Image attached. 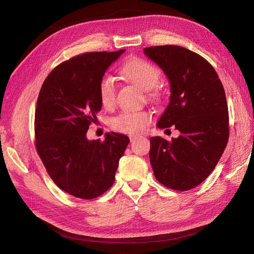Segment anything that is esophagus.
<instances>
[{"instance_id":"34e87169","label":"esophagus","mask_w":254,"mask_h":254,"mask_svg":"<svg viewBox=\"0 0 254 254\" xmlns=\"http://www.w3.org/2000/svg\"><path fill=\"white\" fill-rule=\"evenodd\" d=\"M129 139H130V142H133L135 139H137V135H130Z\"/></svg>"}]
</instances>
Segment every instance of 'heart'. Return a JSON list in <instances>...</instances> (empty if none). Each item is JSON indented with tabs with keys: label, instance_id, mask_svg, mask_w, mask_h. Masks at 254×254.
Segmentation results:
<instances>
[{
	"label": "heart",
	"instance_id": "1",
	"mask_svg": "<svg viewBox=\"0 0 254 254\" xmlns=\"http://www.w3.org/2000/svg\"><path fill=\"white\" fill-rule=\"evenodd\" d=\"M121 73L137 86L147 91L151 98L159 96L155 87L160 77L159 68L148 60L134 57L127 60L121 68ZM98 98L105 108H112L117 101V83L111 76L105 75L98 82ZM151 122V114L145 110H124L111 119L112 128L126 133L141 132Z\"/></svg>",
	"mask_w": 254,
	"mask_h": 254
}]
</instances>
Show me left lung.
<instances>
[{"label":"left lung","mask_w":254,"mask_h":254,"mask_svg":"<svg viewBox=\"0 0 254 254\" xmlns=\"http://www.w3.org/2000/svg\"><path fill=\"white\" fill-rule=\"evenodd\" d=\"M171 82L170 104L157 126L179 130L177 139L150 137L149 160L157 180L176 190L199 186L213 172L229 140L226 93L209 61L178 45L145 48Z\"/></svg>","instance_id":"8db88e82"}]
</instances>
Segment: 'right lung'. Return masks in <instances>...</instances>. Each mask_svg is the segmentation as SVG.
<instances>
[{
	"instance_id": "1",
	"label": "right lung",
	"mask_w": 254,
	"mask_h": 254,
	"mask_svg": "<svg viewBox=\"0 0 254 254\" xmlns=\"http://www.w3.org/2000/svg\"><path fill=\"white\" fill-rule=\"evenodd\" d=\"M125 50L91 52L58 64L45 78L35 111V145L56 186L80 199H94L115 180L129 139L106 133L104 141L87 139L102 104L98 82Z\"/></svg>"
}]
</instances>
